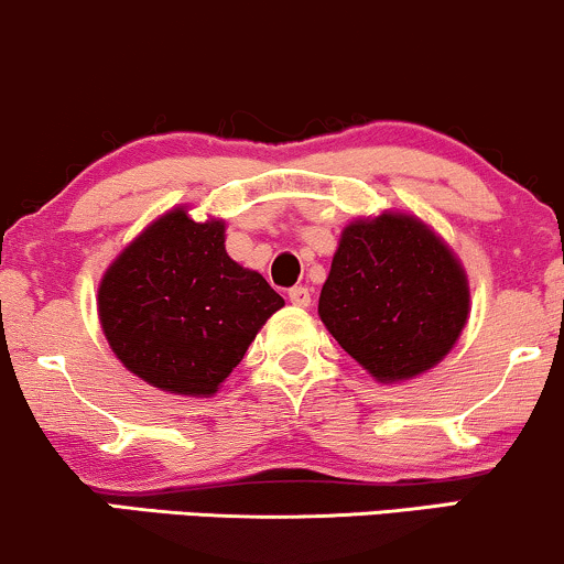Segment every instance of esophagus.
I'll return each instance as SVG.
<instances>
[{
	"instance_id": "34e87169",
	"label": "esophagus",
	"mask_w": 564,
	"mask_h": 564,
	"mask_svg": "<svg viewBox=\"0 0 564 564\" xmlns=\"http://www.w3.org/2000/svg\"><path fill=\"white\" fill-rule=\"evenodd\" d=\"M288 297H290V303H295V306H303V308H306L311 303L308 288H303V284H297V288H290Z\"/></svg>"
}]
</instances>
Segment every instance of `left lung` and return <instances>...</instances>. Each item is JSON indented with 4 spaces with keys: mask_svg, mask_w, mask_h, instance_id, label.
<instances>
[{
    "mask_svg": "<svg viewBox=\"0 0 564 564\" xmlns=\"http://www.w3.org/2000/svg\"><path fill=\"white\" fill-rule=\"evenodd\" d=\"M467 311L465 271L452 250L401 214L346 227L319 295L324 327L382 382L435 367L459 337Z\"/></svg>",
    "mask_w": 564,
    "mask_h": 564,
    "instance_id": "left-lung-1",
    "label": "left lung"
}]
</instances>
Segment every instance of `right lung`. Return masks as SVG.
<instances>
[{"instance_id":"1","label":"right lung","mask_w":564,"mask_h":564,"mask_svg":"<svg viewBox=\"0 0 564 564\" xmlns=\"http://www.w3.org/2000/svg\"><path fill=\"white\" fill-rule=\"evenodd\" d=\"M282 306L258 271L227 256L221 221L184 210L144 229L99 284V322L123 367L182 395L216 393Z\"/></svg>"}]
</instances>
